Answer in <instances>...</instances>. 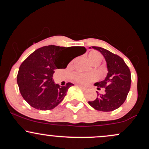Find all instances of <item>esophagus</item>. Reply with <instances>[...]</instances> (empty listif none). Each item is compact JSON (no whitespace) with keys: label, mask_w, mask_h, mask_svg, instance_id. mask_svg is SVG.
I'll return each mask as SVG.
<instances>
[{"label":"esophagus","mask_w":149,"mask_h":149,"mask_svg":"<svg viewBox=\"0 0 149 149\" xmlns=\"http://www.w3.org/2000/svg\"><path fill=\"white\" fill-rule=\"evenodd\" d=\"M78 85L80 87V88H81L82 89H83V90H86V88H85V87H84V86H83V85H79V84H78Z\"/></svg>","instance_id":"esophagus-1"}]
</instances>
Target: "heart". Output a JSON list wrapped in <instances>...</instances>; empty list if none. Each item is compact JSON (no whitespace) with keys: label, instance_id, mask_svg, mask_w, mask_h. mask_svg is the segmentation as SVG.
Segmentation results:
<instances>
[{"label":"heart","instance_id":"1","mask_svg":"<svg viewBox=\"0 0 149 149\" xmlns=\"http://www.w3.org/2000/svg\"><path fill=\"white\" fill-rule=\"evenodd\" d=\"M88 59L92 64L100 63L102 59V55L100 52L92 50L88 53ZM72 78L75 81L81 83V84H88L90 82L96 80L97 76L94 73L85 74V73L80 72H76L72 74Z\"/></svg>","mask_w":149,"mask_h":149}]
</instances>
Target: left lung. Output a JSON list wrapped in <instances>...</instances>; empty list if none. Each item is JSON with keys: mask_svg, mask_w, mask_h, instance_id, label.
Masks as SVG:
<instances>
[{"mask_svg": "<svg viewBox=\"0 0 149 149\" xmlns=\"http://www.w3.org/2000/svg\"><path fill=\"white\" fill-rule=\"evenodd\" d=\"M105 58L108 73L106 78L95 84L97 89H104V94H98L97 99L88 103L101 111H112L119 108L127 98L131 85V73L123 59L117 54L100 47L92 46Z\"/></svg>", "mask_w": 149, "mask_h": 149, "instance_id": "left-lung-1", "label": "left lung"}]
</instances>
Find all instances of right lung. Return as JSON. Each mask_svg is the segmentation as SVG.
<instances>
[{
	"label": "right lung",
	"instance_id": "add662e5",
	"mask_svg": "<svg viewBox=\"0 0 149 149\" xmlns=\"http://www.w3.org/2000/svg\"><path fill=\"white\" fill-rule=\"evenodd\" d=\"M86 52L85 47L44 46L31 54L20 65L17 81L20 93L30 106L42 111L51 110L61 103L73 83L64 86L52 79L56 69Z\"/></svg>",
	"mask_w": 149,
	"mask_h": 149
}]
</instances>
